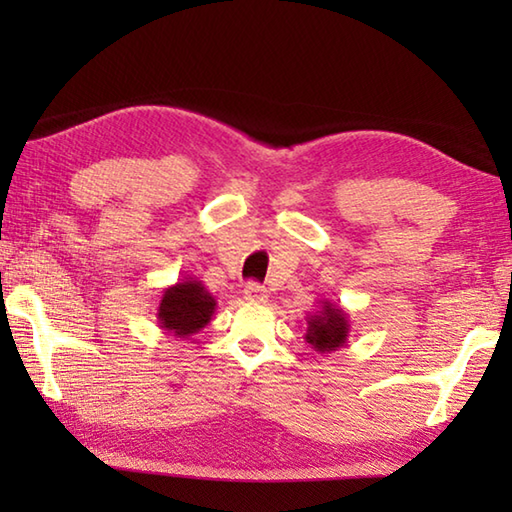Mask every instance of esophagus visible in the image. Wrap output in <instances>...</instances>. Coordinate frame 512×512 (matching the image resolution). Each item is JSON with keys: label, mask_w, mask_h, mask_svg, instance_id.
Returning a JSON list of instances; mask_svg holds the SVG:
<instances>
[{"label": "esophagus", "mask_w": 512, "mask_h": 512, "mask_svg": "<svg viewBox=\"0 0 512 512\" xmlns=\"http://www.w3.org/2000/svg\"><path fill=\"white\" fill-rule=\"evenodd\" d=\"M244 299L250 303H264L268 301V290L264 286L255 284V281H250V284H246L244 288Z\"/></svg>", "instance_id": "esophagus-1"}]
</instances>
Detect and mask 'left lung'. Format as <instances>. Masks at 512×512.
Returning <instances> with one entry per match:
<instances>
[{
  "label": "left lung",
  "mask_w": 512,
  "mask_h": 512,
  "mask_svg": "<svg viewBox=\"0 0 512 512\" xmlns=\"http://www.w3.org/2000/svg\"><path fill=\"white\" fill-rule=\"evenodd\" d=\"M319 303L321 308L308 317L306 341L312 345L314 352L330 354L347 343V336H350V317H347V312L341 306L330 303L328 299Z\"/></svg>",
  "instance_id": "8db88e82"
}]
</instances>
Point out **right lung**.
<instances>
[{"instance_id": "right-lung-1", "label": "right lung", "mask_w": 512, "mask_h": 512, "mask_svg": "<svg viewBox=\"0 0 512 512\" xmlns=\"http://www.w3.org/2000/svg\"><path fill=\"white\" fill-rule=\"evenodd\" d=\"M217 308V301L202 281L195 277H184L178 284L162 290L156 310L160 330H165L178 339H189L198 334L204 325H209Z\"/></svg>"}]
</instances>
